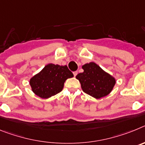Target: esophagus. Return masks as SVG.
Here are the masks:
<instances>
[{"label":"esophagus","mask_w":145,"mask_h":145,"mask_svg":"<svg viewBox=\"0 0 145 145\" xmlns=\"http://www.w3.org/2000/svg\"><path fill=\"white\" fill-rule=\"evenodd\" d=\"M73 75H74V76H76V75H78V71L73 72Z\"/></svg>","instance_id":"esophagus-1"}]
</instances>
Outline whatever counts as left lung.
<instances>
[{"instance_id": "8db88e82", "label": "left lung", "mask_w": 145, "mask_h": 145, "mask_svg": "<svg viewBox=\"0 0 145 145\" xmlns=\"http://www.w3.org/2000/svg\"><path fill=\"white\" fill-rule=\"evenodd\" d=\"M83 72L78 74L76 78L80 81L84 92L96 99L108 95L116 84V79L104 71L94 62L82 66Z\"/></svg>"}]
</instances>
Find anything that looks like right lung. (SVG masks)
I'll return each instance as SVG.
<instances>
[{
  "mask_svg": "<svg viewBox=\"0 0 145 145\" xmlns=\"http://www.w3.org/2000/svg\"><path fill=\"white\" fill-rule=\"evenodd\" d=\"M72 77L73 74L67 65L48 64L29 80V85L35 94L48 99L61 91L65 80Z\"/></svg>",
  "mask_w": 145,
  "mask_h": 145,
  "instance_id": "1",
  "label": "right lung"
}]
</instances>
